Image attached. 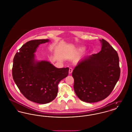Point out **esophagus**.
I'll return each mask as SVG.
<instances>
[{
  "mask_svg": "<svg viewBox=\"0 0 132 132\" xmlns=\"http://www.w3.org/2000/svg\"><path fill=\"white\" fill-rule=\"evenodd\" d=\"M73 72V68H69V74H71Z\"/></svg>",
  "mask_w": 132,
  "mask_h": 132,
  "instance_id": "esophagus-1",
  "label": "esophagus"
}]
</instances>
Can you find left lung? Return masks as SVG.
<instances>
[{"instance_id":"left-lung-1","label":"left lung","mask_w":132,"mask_h":132,"mask_svg":"<svg viewBox=\"0 0 132 132\" xmlns=\"http://www.w3.org/2000/svg\"><path fill=\"white\" fill-rule=\"evenodd\" d=\"M101 50L86 56L73 71L74 89L83 102L103 100L112 92L120 76L119 58L116 51L104 39L100 40Z\"/></svg>"}]
</instances>
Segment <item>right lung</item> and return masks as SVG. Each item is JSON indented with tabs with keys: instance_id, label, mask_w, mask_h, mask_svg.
I'll list each match as a JSON object with an SVG mask.
<instances>
[{
	"instance_id": "right-lung-1",
	"label": "right lung",
	"mask_w": 132,
	"mask_h": 132,
	"mask_svg": "<svg viewBox=\"0 0 132 132\" xmlns=\"http://www.w3.org/2000/svg\"><path fill=\"white\" fill-rule=\"evenodd\" d=\"M49 41V39L29 41L19 49L13 59L12 77L16 85L26 98L38 104H46L54 99L58 85L68 76L69 69L57 68L48 61L35 60L37 47Z\"/></svg>"
}]
</instances>
